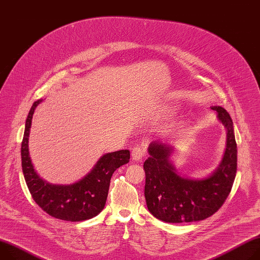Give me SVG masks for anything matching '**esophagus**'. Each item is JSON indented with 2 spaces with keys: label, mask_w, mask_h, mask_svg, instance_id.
Here are the masks:
<instances>
[{
  "label": "esophagus",
  "mask_w": 260,
  "mask_h": 260,
  "mask_svg": "<svg viewBox=\"0 0 260 260\" xmlns=\"http://www.w3.org/2000/svg\"><path fill=\"white\" fill-rule=\"evenodd\" d=\"M144 154H145V149H144V147L138 145V146L134 147V149H133V151H132V158H133L134 160H140V159L143 158Z\"/></svg>",
  "instance_id": "34e87169"
}]
</instances>
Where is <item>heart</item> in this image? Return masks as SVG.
Segmentation results:
<instances>
[{"label": "heart", "instance_id": "heart-1", "mask_svg": "<svg viewBox=\"0 0 260 260\" xmlns=\"http://www.w3.org/2000/svg\"><path fill=\"white\" fill-rule=\"evenodd\" d=\"M164 110H165V113H167L168 115H172L178 110V107L175 105H169L167 107H165Z\"/></svg>", "mask_w": 260, "mask_h": 260}]
</instances>
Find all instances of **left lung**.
<instances>
[{
	"label": "left lung",
	"mask_w": 260,
	"mask_h": 260,
	"mask_svg": "<svg viewBox=\"0 0 260 260\" xmlns=\"http://www.w3.org/2000/svg\"><path fill=\"white\" fill-rule=\"evenodd\" d=\"M226 128V148L218 168L205 178L194 179L178 174L170 156V144L153 141L149 144V157L144 161L145 199L148 210L156 219L167 223H187L204 220L223 205L237 174L238 147L233 122L228 112L210 107Z\"/></svg>",
	"instance_id": "obj_1"
}]
</instances>
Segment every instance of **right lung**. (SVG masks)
I'll return each instance as SVG.
<instances>
[{"mask_svg": "<svg viewBox=\"0 0 260 260\" xmlns=\"http://www.w3.org/2000/svg\"><path fill=\"white\" fill-rule=\"evenodd\" d=\"M36 101L28 114L21 142V167L26 183L34 201L56 219L80 222L98 216L104 209L111 177L116 169L129 161V150L104 154L93 169L82 179L70 184H53L36 173L29 153V136Z\"/></svg>", "mask_w": 260, "mask_h": 260, "instance_id": "obj_1", "label": "right lung"}]
</instances>
